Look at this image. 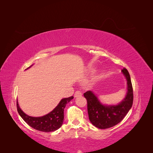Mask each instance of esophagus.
Here are the masks:
<instances>
[{"label": "esophagus", "instance_id": "1", "mask_svg": "<svg viewBox=\"0 0 153 153\" xmlns=\"http://www.w3.org/2000/svg\"><path fill=\"white\" fill-rule=\"evenodd\" d=\"M82 95V92H80V91H76L75 93V95H74V96H75V98H76V97L81 96Z\"/></svg>", "mask_w": 153, "mask_h": 153}]
</instances>
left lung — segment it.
I'll return each mask as SVG.
<instances>
[{"instance_id":"1","label":"left lung","mask_w":153,"mask_h":153,"mask_svg":"<svg viewBox=\"0 0 153 153\" xmlns=\"http://www.w3.org/2000/svg\"><path fill=\"white\" fill-rule=\"evenodd\" d=\"M121 71L127 82V92L121 102L116 105L103 104L92 91H88L84 94L87 101L89 120L96 128L106 129L115 126L122 121L131 108L133 93L130 75L126 69L124 68Z\"/></svg>"}]
</instances>
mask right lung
Masks as SVG:
<instances>
[{
    "instance_id": "right-lung-1",
    "label": "right lung",
    "mask_w": 153,
    "mask_h": 153,
    "mask_svg": "<svg viewBox=\"0 0 153 153\" xmlns=\"http://www.w3.org/2000/svg\"><path fill=\"white\" fill-rule=\"evenodd\" d=\"M32 66L33 64L26 69H28ZM73 99V96L62 98L52 111L41 117H32L24 113L20 108L18 100L17 110L21 117L32 128L43 132L54 131L61 127L64 121V108L66 107V104Z\"/></svg>"
}]
</instances>
